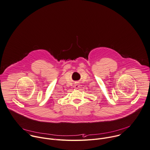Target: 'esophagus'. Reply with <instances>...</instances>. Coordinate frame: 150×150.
<instances>
[{
  "mask_svg": "<svg viewBox=\"0 0 150 150\" xmlns=\"http://www.w3.org/2000/svg\"><path fill=\"white\" fill-rule=\"evenodd\" d=\"M74 87H75V88L78 89V88H79V84H75V85H74Z\"/></svg>",
  "mask_w": 150,
  "mask_h": 150,
  "instance_id": "34e87169",
  "label": "esophagus"
}]
</instances>
